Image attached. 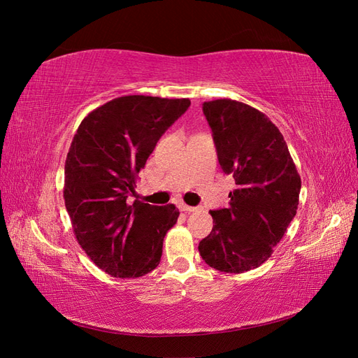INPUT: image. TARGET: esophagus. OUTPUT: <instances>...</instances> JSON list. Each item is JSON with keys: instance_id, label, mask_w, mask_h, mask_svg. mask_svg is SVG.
I'll list each match as a JSON object with an SVG mask.
<instances>
[{"instance_id": "1", "label": "esophagus", "mask_w": 358, "mask_h": 358, "mask_svg": "<svg viewBox=\"0 0 358 358\" xmlns=\"http://www.w3.org/2000/svg\"><path fill=\"white\" fill-rule=\"evenodd\" d=\"M179 209L182 212H194V210H197V208H194V206H188V204H183V203L179 204Z\"/></svg>"}]
</instances>
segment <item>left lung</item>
<instances>
[{
    "mask_svg": "<svg viewBox=\"0 0 358 358\" xmlns=\"http://www.w3.org/2000/svg\"><path fill=\"white\" fill-rule=\"evenodd\" d=\"M220 166L236 189L229 208L210 210L213 229L201 258L225 273L267 262L297 213L301 180L278 127L254 107L221 99L203 103Z\"/></svg>",
    "mask_w": 358,
    "mask_h": 358,
    "instance_id": "1",
    "label": "left lung"
}]
</instances>
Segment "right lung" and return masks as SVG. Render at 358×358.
Segmentation results:
<instances>
[{"label": "right lung", "mask_w": 358, "mask_h": 358, "mask_svg": "<svg viewBox=\"0 0 358 358\" xmlns=\"http://www.w3.org/2000/svg\"><path fill=\"white\" fill-rule=\"evenodd\" d=\"M188 99L124 95L80 122L66 159L64 200L79 245L115 278H140L159 264L164 236L176 224L175 204L127 199L138 171Z\"/></svg>", "instance_id": "right-lung-1"}]
</instances>
